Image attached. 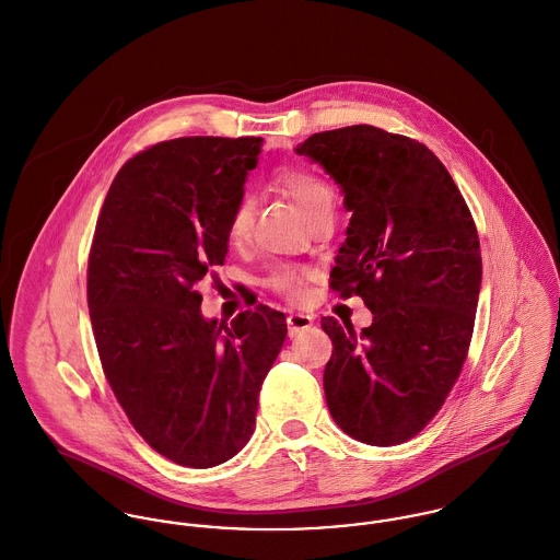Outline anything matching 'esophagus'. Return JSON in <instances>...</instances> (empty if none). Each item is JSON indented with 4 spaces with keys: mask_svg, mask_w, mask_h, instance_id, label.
I'll list each match as a JSON object with an SVG mask.
<instances>
[{
    "mask_svg": "<svg viewBox=\"0 0 560 560\" xmlns=\"http://www.w3.org/2000/svg\"><path fill=\"white\" fill-rule=\"evenodd\" d=\"M312 323H314V316L304 314V312H295V314H289V316H287L289 336L293 338V336L302 334V331H305V329H310V327H312Z\"/></svg>",
    "mask_w": 560,
    "mask_h": 560,
    "instance_id": "esophagus-1",
    "label": "esophagus"
}]
</instances>
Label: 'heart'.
Segmentation results:
<instances>
[{"label": "heart", "instance_id": "b5f03b06", "mask_svg": "<svg viewBox=\"0 0 560 560\" xmlns=\"http://www.w3.org/2000/svg\"><path fill=\"white\" fill-rule=\"evenodd\" d=\"M278 186L293 199V203L298 205L305 220L336 205L334 188L323 177L305 168H282L278 173ZM250 222H253V205L248 199H242L229 222L231 242L235 244L244 242L250 231ZM269 287L287 295L289 300H300L304 295V271L289 265L278 267L269 276Z\"/></svg>", "mask_w": 560, "mask_h": 560}]
</instances>
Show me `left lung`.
I'll return each instance as SVG.
<instances>
[{"mask_svg": "<svg viewBox=\"0 0 560 560\" xmlns=\"http://www.w3.org/2000/svg\"><path fill=\"white\" fill-rule=\"evenodd\" d=\"M295 153L334 177L353 213L329 287L372 312L361 334L320 318L334 342L327 407L357 441L400 445L443 407L468 353L481 287L472 215L443 162L408 137L363 124Z\"/></svg>", "mask_w": 560, "mask_h": 560, "instance_id": "1", "label": "left lung"}]
</instances>
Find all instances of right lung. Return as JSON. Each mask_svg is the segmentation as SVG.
Returning <instances> with one entry per match:
<instances>
[{
	"label": "right lung",
	"instance_id": "1",
	"mask_svg": "<svg viewBox=\"0 0 560 560\" xmlns=\"http://www.w3.org/2000/svg\"><path fill=\"white\" fill-rule=\"evenodd\" d=\"M262 139L186 137L128 160L102 205L88 305L106 381L158 454L190 468L233 458L255 432L260 385L287 338L258 304L205 318L195 291L224 265L229 222Z\"/></svg>",
	"mask_w": 560,
	"mask_h": 560
}]
</instances>
